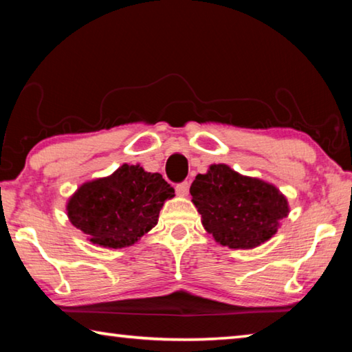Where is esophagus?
I'll return each instance as SVG.
<instances>
[{
    "label": "esophagus",
    "mask_w": 352,
    "mask_h": 352,
    "mask_svg": "<svg viewBox=\"0 0 352 352\" xmlns=\"http://www.w3.org/2000/svg\"><path fill=\"white\" fill-rule=\"evenodd\" d=\"M175 190L178 195H182V197H184V195H188V190H189V183L188 182H182L178 183L175 186Z\"/></svg>",
    "instance_id": "esophagus-1"
}]
</instances>
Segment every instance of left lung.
Masks as SVG:
<instances>
[{
  "label": "left lung",
  "instance_id": "1",
  "mask_svg": "<svg viewBox=\"0 0 352 352\" xmlns=\"http://www.w3.org/2000/svg\"><path fill=\"white\" fill-rule=\"evenodd\" d=\"M192 204L208 233L220 245L250 250L269 241L287 217V199L273 184L211 164L190 184Z\"/></svg>",
  "mask_w": 352,
  "mask_h": 352
}]
</instances>
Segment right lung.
<instances>
[{"instance_id": "add662e5", "label": "right lung", "mask_w": 352, "mask_h": 352, "mask_svg": "<svg viewBox=\"0 0 352 352\" xmlns=\"http://www.w3.org/2000/svg\"><path fill=\"white\" fill-rule=\"evenodd\" d=\"M174 192L157 172L122 164L109 177L83 183L68 200V219L99 247H130L157 225Z\"/></svg>"}]
</instances>
